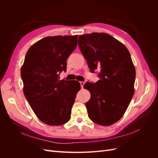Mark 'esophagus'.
<instances>
[{
    "mask_svg": "<svg viewBox=\"0 0 158 158\" xmlns=\"http://www.w3.org/2000/svg\"><path fill=\"white\" fill-rule=\"evenodd\" d=\"M80 86H81V88H83L84 87V84H85V82H80Z\"/></svg>",
    "mask_w": 158,
    "mask_h": 158,
    "instance_id": "obj_1",
    "label": "esophagus"
}]
</instances>
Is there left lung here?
I'll list each match as a JSON object with an SVG mask.
<instances>
[{
	"mask_svg": "<svg viewBox=\"0 0 158 158\" xmlns=\"http://www.w3.org/2000/svg\"><path fill=\"white\" fill-rule=\"evenodd\" d=\"M78 46L91 73L99 70L98 82L84 85L91 94L85 103L88 116L99 125H111L123 117L135 92L136 71L130 52L106 33L80 35Z\"/></svg>",
	"mask_w": 158,
	"mask_h": 158,
	"instance_id": "obj_1",
	"label": "left lung"
}]
</instances>
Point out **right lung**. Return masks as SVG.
<instances>
[{
    "label": "right lung",
    "mask_w": 158,
    "mask_h": 158,
    "mask_svg": "<svg viewBox=\"0 0 158 158\" xmlns=\"http://www.w3.org/2000/svg\"><path fill=\"white\" fill-rule=\"evenodd\" d=\"M78 35L46 37L28 49L21 69L23 94L43 123L59 126L70 118L79 82L60 80L66 60L77 46Z\"/></svg>",
    "instance_id": "right-lung-1"
}]
</instances>
